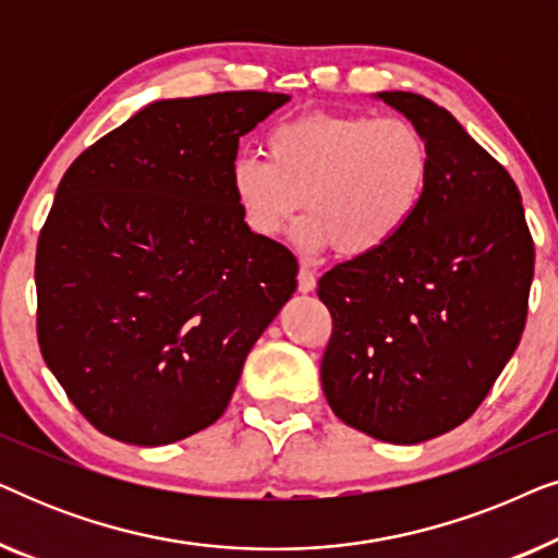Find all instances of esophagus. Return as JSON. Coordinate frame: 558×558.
Returning <instances> with one entry per match:
<instances>
[{
	"instance_id": "esophagus-1",
	"label": "esophagus",
	"mask_w": 558,
	"mask_h": 558,
	"mask_svg": "<svg viewBox=\"0 0 558 558\" xmlns=\"http://www.w3.org/2000/svg\"><path fill=\"white\" fill-rule=\"evenodd\" d=\"M315 284H317L315 271L307 269V266H302L300 274H296V287H300V292L307 294V292H312V289H315Z\"/></svg>"
}]
</instances>
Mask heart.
I'll return each instance as SVG.
<instances>
[{
    "mask_svg": "<svg viewBox=\"0 0 558 558\" xmlns=\"http://www.w3.org/2000/svg\"><path fill=\"white\" fill-rule=\"evenodd\" d=\"M266 155H239L231 193L258 239H279L307 213L300 243L368 258L399 239L424 201L432 149L399 117L312 111L266 134Z\"/></svg>",
    "mask_w": 558,
    "mask_h": 558,
    "instance_id": "1",
    "label": "heart"
}]
</instances>
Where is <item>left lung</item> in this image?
I'll use <instances>...</instances> for the list:
<instances>
[{"mask_svg":"<svg viewBox=\"0 0 558 558\" xmlns=\"http://www.w3.org/2000/svg\"><path fill=\"white\" fill-rule=\"evenodd\" d=\"M378 96L429 142V185L399 239L317 281L332 315L319 378L340 422L418 445L468 422L506 368L536 251L513 178L452 113L407 90Z\"/></svg>","mask_w":558,"mask_h":558,"instance_id":"left-lung-1","label":"left lung"}]
</instances>
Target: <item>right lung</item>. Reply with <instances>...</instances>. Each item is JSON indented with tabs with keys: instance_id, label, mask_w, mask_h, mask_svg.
<instances>
[{
	"instance_id": "add662e5",
	"label": "right lung",
	"mask_w": 558,
	"mask_h": 558,
	"mask_svg": "<svg viewBox=\"0 0 558 558\" xmlns=\"http://www.w3.org/2000/svg\"><path fill=\"white\" fill-rule=\"evenodd\" d=\"M287 101H155L60 180L35 256L37 342L106 437L159 447L218 422L294 294V254L251 233L231 193L239 140Z\"/></svg>"
}]
</instances>
